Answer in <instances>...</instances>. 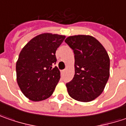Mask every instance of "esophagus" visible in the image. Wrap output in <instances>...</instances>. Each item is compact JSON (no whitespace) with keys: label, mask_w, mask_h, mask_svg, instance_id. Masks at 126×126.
<instances>
[{"label":"esophagus","mask_w":126,"mask_h":126,"mask_svg":"<svg viewBox=\"0 0 126 126\" xmlns=\"http://www.w3.org/2000/svg\"><path fill=\"white\" fill-rule=\"evenodd\" d=\"M64 72H65V69H64V70L61 71V73H62V74H64Z\"/></svg>","instance_id":"1"}]
</instances>
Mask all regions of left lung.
<instances>
[{"mask_svg": "<svg viewBox=\"0 0 126 126\" xmlns=\"http://www.w3.org/2000/svg\"><path fill=\"white\" fill-rule=\"evenodd\" d=\"M65 43L74 50L75 57V74L66 84L68 93L76 100L90 102L103 92L109 79V55L102 45L90 36H69Z\"/></svg>", "mask_w": 126, "mask_h": 126, "instance_id": "obj_1", "label": "left lung"}]
</instances>
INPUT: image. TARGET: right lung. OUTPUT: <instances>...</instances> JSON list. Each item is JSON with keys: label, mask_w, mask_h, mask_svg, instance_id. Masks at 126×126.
Instances as JSON below:
<instances>
[{"label": "right lung", "mask_w": 126, "mask_h": 126, "mask_svg": "<svg viewBox=\"0 0 126 126\" xmlns=\"http://www.w3.org/2000/svg\"><path fill=\"white\" fill-rule=\"evenodd\" d=\"M66 37L42 33L22 48L16 64L17 81L27 98L38 102L50 97L60 79L55 52Z\"/></svg>", "instance_id": "1"}]
</instances>
